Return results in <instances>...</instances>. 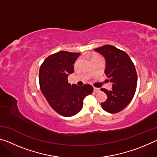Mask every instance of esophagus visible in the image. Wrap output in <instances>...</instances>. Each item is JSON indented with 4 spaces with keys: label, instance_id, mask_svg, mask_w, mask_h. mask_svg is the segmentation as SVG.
Returning <instances> with one entry per match:
<instances>
[{
    "label": "esophagus",
    "instance_id": "esophagus-1",
    "mask_svg": "<svg viewBox=\"0 0 157 157\" xmlns=\"http://www.w3.org/2000/svg\"><path fill=\"white\" fill-rule=\"evenodd\" d=\"M94 91L95 92H98V91H100V89H99V88H95V87H94Z\"/></svg>",
    "mask_w": 157,
    "mask_h": 157
}]
</instances>
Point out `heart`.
Instances as JSON below:
<instances>
[{
  "label": "heart",
  "instance_id": "1",
  "mask_svg": "<svg viewBox=\"0 0 157 157\" xmlns=\"http://www.w3.org/2000/svg\"><path fill=\"white\" fill-rule=\"evenodd\" d=\"M98 57H98V56H94V58H93V59H95V58H98Z\"/></svg>",
  "mask_w": 157,
  "mask_h": 157
}]
</instances>
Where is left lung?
<instances>
[{
  "instance_id": "8db88e82",
  "label": "left lung",
  "mask_w": 157,
  "mask_h": 157,
  "mask_svg": "<svg viewBox=\"0 0 157 157\" xmlns=\"http://www.w3.org/2000/svg\"><path fill=\"white\" fill-rule=\"evenodd\" d=\"M94 50L104 57L105 75L112 83L110 91L101 89L107 96V100L101 103V105L109 113H118L129 104L136 92V68L125 52L113 46L105 45Z\"/></svg>"
}]
</instances>
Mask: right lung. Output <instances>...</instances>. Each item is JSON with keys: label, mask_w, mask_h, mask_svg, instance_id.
I'll list each match as a JSON object with an SVG mask.
<instances>
[{"label": "right lung", "mask_w": 157, "mask_h": 157, "mask_svg": "<svg viewBox=\"0 0 157 157\" xmlns=\"http://www.w3.org/2000/svg\"><path fill=\"white\" fill-rule=\"evenodd\" d=\"M80 53L60 51L50 55L39 69L42 94L53 109L63 116H73L80 111L84 98L93 92L90 84L78 86L69 84L68 76L74 72L73 64Z\"/></svg>", "instance_id": "add662e5"}]
</instances>
